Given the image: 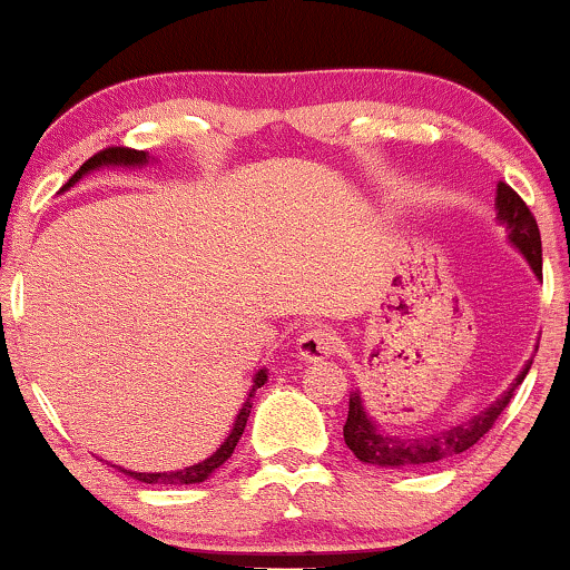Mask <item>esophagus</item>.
Masks as SVG:
<instances>
[{
	"instance_id": "34e87169",
	"label": "esophagus",
	"mask_w": 570,
	"mask_h": 570,
	"mask_svg": "<svg viewBox=\"0 0 570 570\" xmlns=\"http://www.w3.org/2000/svg\"><path fill=\"white\" fill-rule=\"evenodd\" d=\"M337 335L330 327H314L306 330L295 343V351L303 361H322L335 353Z\"/></svg>"
}]
</instances>
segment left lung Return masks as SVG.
I'll return each mask as SVG.
<instances>
[{
	"mask_svg": "<svg viewBox=\"0 0 570 570\" xmlns=\"http://www.w3.org/2000/svg\"><path fill=\"white\" fill-rule=\"evenodd\" d=\"M494 212L498 219L508 233V243L527 258V264L534 272L537 279H542V238H539V227L534 214L529 212V206L521 202V196L508 186V183H498V196H494ZM539 348V345H537ZM534 348V353H537ZM529 358L519 376L511 382V387L505 390L500 397H494L490 405H484L482 411L469 416L465 421H458L453 426L438 432H424V434H395L382 430L376 421L368 416L361 390H353L348 401V421L343 426L345 445L353 450V455L361 463L380 465V469H416V465H430L448 461L471 445H476L487 432L492 430V424L498 416L505 411V405L511 403L515 387L523 382V376L531 368Z\"/></svg>",
	"mask_w": 570,
	"mask_h": 570,
	"instance_id": "left-lung-1",
	"label": "left lung"
}]
</instances>
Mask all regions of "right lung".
<instances>
[{"label":"right lung","instance_id":"right-lung-1","mask_svg":"<svg viewBox=\"0 0 570 570\" xmlns=\"http://www.w3.org/2000/svg\"><path fill=\"white\" fill-rule=\"evenodd\" d=\"M149 161H154V157H149V151L120 149V146H115V149H105V151L94 154V157L88 159L86 165L80 167L78 173L70 177L68 186H62V190H59V194H65V190H70L72 186H76L78 180H83L86 175H91L94 169H101V167H130V169H140V167L149 165ZM267 374H269L267 368H258V372L254 374V384H250L246 403L240 405L238 416H235V424H233L230 434H227L225 442H222V445H219L217 450H214V453H212L209 458H204V461H198V463H194V465H186V469H177V471H130V469H122V465H115V469H120L125 476L138 479V482H144V484L183 487V484H202V482H206V479H209V476L214 474V471H217L219 465L225 463L227 458L233 455V450H235V445H238L240 434H243V430H246V421H248V416H250V405H254V403H250V397H254L256 390L262 387L264 382H267Z\"/></svg>","mask_w":570,"mask_h":570}]
</instances>
